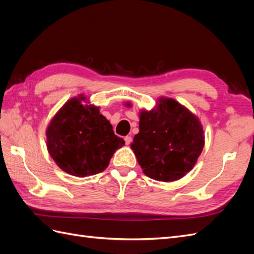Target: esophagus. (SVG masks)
<instances>
[{
  "label": "esophagus",
  "mask_w": 254,
  "mask_h": 254,
  "mask_svg": "<svg viewBox=\"0 0 254 254\" xmlns=\"http://www.w3.org/2000/svg\"><path fill=\"white\" fill-rule=\"evenodd\" d=\"M131 141H132V137L131 136H130V135L125 136V143H126V145H129L130 143H131Z\"/></svg>",
  "instance_id": "esophagus-1"
}]
</instances>
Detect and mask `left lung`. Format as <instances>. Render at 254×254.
<instances>
[{"mask_svg": "<svg viewBox=\"0 0 254 254\" xmlns=\"http://www.w3.org/2000/svg\"><path fill=\"white\" fill-rule=\"evenodd\" d=\"M139 128L131 149L143 173L153 180L181 179L194 167L204 146L199 119L173 98L161 97L156 109L142 110Z\"/></svg>", "mask_w": 254, "mask_h": 254, "instance_id": "8db88e82", "label": "left lung"}]
</instances>
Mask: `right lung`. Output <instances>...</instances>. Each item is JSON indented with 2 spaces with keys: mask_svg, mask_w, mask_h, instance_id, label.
Segmentation results:
<instances>
[{
  "mask_svg": "<svg viewBox=\"0 0 254 254\" xmlns=\"http://www.w3.org/2000/svg\"><path fill=\"white\" fill-rule=\"evenodd\" d=\"M84 101L83 95L67 101L47 129L51 157L61 170L76 177L105 171L115 150L125 145L98 107L82 105Z\"/></svg>",
  "mask_w": 254,
  "mask_h": 254,
  "instance_id": "right-lung-1",
  "label": "right lung"
}]
</instances>
